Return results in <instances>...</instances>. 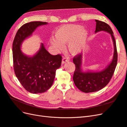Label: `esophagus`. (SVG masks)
Returning a JSON list of instances; mask_svg holds the SVG:
<instances>
[{
	"mask_svg": "<svg viewBox=\"0 0 127 127\" xmlns=\"http://www.w3.org/2000/svg\"><path fill=\"white\" fill-rule=\"evenodd\" d=\"M69 59L67 58H65V57L63 58L62 59V64H64V63L68 62V61H69Z\"/></svg>",
	"mask_w": 127,
	"mask_h": 127,
	"instance_id": "obj_1",
	"label": "esophagus"
}]
</instances>
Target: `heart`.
Instances as JSON below:
<instances>
[{"label": "heart", "mask_w": 127, "mask_h": 127, "mask_svg": "<svg viewBox=\"0 0 127 127\" xmlns=\"http://www.w3.org/2000/svg\"><path fill=\"white\" fill-rule=\"evenodd\" d=\"M55 39L50 43L57 49L61 50L64 44H68V48L72 55H77L82 51L87 37V31L79 25L70 24L60 27L55 32Z\"/></svg>", "instance_id": "heart-1"}]
</instances>
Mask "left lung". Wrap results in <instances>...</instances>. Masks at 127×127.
I'll return each mask as SVG.
<instances>
[{"mask_svg":"<svg viewBox=\"0 0 127 127\" xmlns=\"http://www.w3.org/2000/svg\"><path fill=\"white\" fill-rule=\"evenodd\" d=\"M96 23L95 33L105 31L111 34L114 45V53L112 61L104 69L101 71H83L82 69V54L75 56L73 62L75 64V70L73 80L76 86L84 93L97 92L106 86L109 83L117 66L118 53L116 42L111 27L105 22L95 20Z\"/></svg>","mask_w":127,"mask_h":127,"instance_id":"obj_1","label":"left lung"}]
</instances>
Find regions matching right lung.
Segmentation results:
<instances>
[{"label":"right lung","mask_w":127,"mask_h":127,"mask_svg":"<svg viewBox=\"0 0 127 127\" xmlns=\"http://www.w3.org/2000/svg\"><path fill=\"white\" fill-rule=\"evenodd\" d=\"M47 22H31L22 26L17 32L13 43V66L15 74L25 89L33 94L47 91L53 84L56 71L61 66L62 57L53 56L43 43L35 55L26 56L21 50V45L38 26Z\"/></svg>","instance_id":"add662e5"}]
</instances>
